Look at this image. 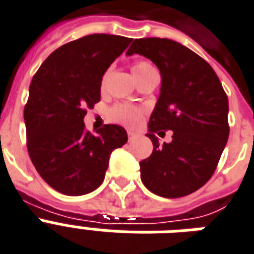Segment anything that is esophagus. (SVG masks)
Returning a JSON list of instances; mask_svg holds the SVG:
<instances>
[{"label":"esophagus","mask_w":254,"mask_h":254,"mask_svg":"<svg viewBox=\"0 0 254 254\" xmlns=\"http://www.w3.org/2000/svg\"><path fill=\"white\" fill-rule=\"evenodd\" d=\"M127 135H128V140H132V139H135V137L137 136V133L133 132V131H131V129H128V131H127Z\"/></svg>","instance_id":"1"}]
</instances>
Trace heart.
Here are the masks:
<instances>
[{
    "label": "heart",
    "instance_id": "b5f03b06",
    "mask_svg": "<svg viewBox=\"0 0 254 254\" xmlns=\"http://www.w3.org/2000/svg\"><path fill=\"white\" fill-rule=\"evenodd\" d=\"M132 71L139 83L145 79H149V78L158 76L156 68L148 61H137V62H135L132 66ZM109 75L110 70H106V72L102 76V80H100V87L102 88L105 87ZM144 109L132 105H117L110 110L111 121L117 122V123L122 126H126V127H131V128L137 127V126L140 125L143 118H144Z\"/></svg>",
    "mask_w": 254,
    "mask_h": 254
}]
</instances>
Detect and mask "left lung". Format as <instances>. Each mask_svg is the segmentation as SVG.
<instances>
[{
  "mask_svg": "<svg viewBox=\"0 0 254 254\" xmlns=\"http://www.w3.org/2000/svg\"><path fill=\"white\" fill-rule=\"evenodd\" d=\"M140 54L162 74V90L149 118L154 144L140 162L141 182L152 193L176 198L212 178L229 136L228 96L207 61L167 38L135 39L127 54ZM171 129L173 141L158 147L155 132Z\"/></svg>",
  "mask_w": 254,
  "mask_h": 254,
  "instance_id": "1",
  "label": "left lung"
}]
</instances>
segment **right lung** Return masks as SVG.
<instances>
[{"instance_id": "obj_1", "label": "right lung", "mask_w": 254, "mask_h": 254, "mask_svg": "<svg viewBox=\"0 0 254 254\" xmlns=\"http://www.w3.org/2000/svg\"><path fill=\"white\" fill-rule=\"evenodd\" d=\"M132 39L91 34L64 43L31 79L23 110L29 156L41 178L61 193L80 196L105 179L110 155L127 143L121 126L86 129L87 109L100 100V80Z\"/></svg>"}]
</instances>
